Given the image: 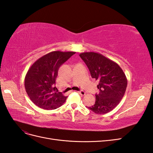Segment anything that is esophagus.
Segmentation results:
<instances>
[{
    "instance_id": "1",
    "label": "esophagus",
    "mask_w": 153,
    "mask_h": 153,
    "mask_svg": "<svg viewBox=\"0 0 153 153\" xmlns=\"http://www.w3.org/2000/svg\"><path fill=\"white\" fill-rule=\"evenodd\" d=\"M78 93H79L80 95H82V96H84L85 94V92L84 91H78Z\"/></svg>"
}]
</instances>
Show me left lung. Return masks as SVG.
Masks as SVG:
<instances>
[{
	"label": "left lung",
	"mask_w": 153,
	"mask_h": 153,
	"mask_svg": "<svg viewBox=\"0 0 153 153\" xmlns=\"http://www.w3.org/2000/svg\"><path fill=\"white\" fill-rule=\"evenodd\" d=\"M88 66L91 75L98 82L100 91L94 104L88 109L98 114L112 111L121 101L127 88V80L118 64L100 53L85 52L79 55Z\"/></svg>",
	"instance_id": "left-lung-1"
}]
</instances>
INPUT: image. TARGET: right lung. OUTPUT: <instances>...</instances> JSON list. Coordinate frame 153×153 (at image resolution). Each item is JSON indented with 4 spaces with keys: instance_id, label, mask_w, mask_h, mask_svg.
<instances>
[{
    "instance_id": "obj_1",
    "label": "right lung",
    "mask_w": 153,
    "mask_h": 153,
    "mask_svg": "<svg viewBox=\"0 0 153 153\" xmlns=\"http://www.w3.org/2000/svg\"><path fill=\"white\" fill-rule=\"evenodd\" d=\"M75 52L52 51L40 57L29 69L24 79L28 97L40 108L55 109L66 100L55 87L60 67Z\"/></svg>"
}]
</instances>
